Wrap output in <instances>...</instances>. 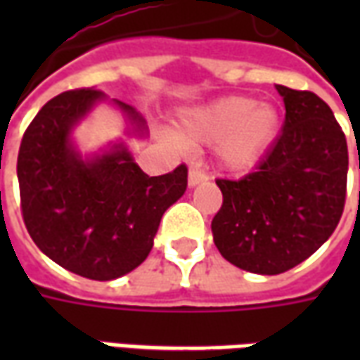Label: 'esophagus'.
I'll use <instances>...</instances> for the list:
<instances>
[{"mask_svg":"<svg viewBox=\"0 0 360 360\" xmlns=\"http://www.w3.org/2000/svg\"><path fill=\"white\" fill-rule=\"evenodd\" d=\"M206 179H208V173L204 172L200 165H191V169H188V185L191 187H195L198 183H204Z\"/></svg>","mask_w":360,"mask_h":360,"instance_id":"obj_1","label":"esophagus"}]
</instances>
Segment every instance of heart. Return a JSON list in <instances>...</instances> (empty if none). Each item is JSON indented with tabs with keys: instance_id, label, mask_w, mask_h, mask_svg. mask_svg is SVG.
<instances>
[{
	"instance_id": "obj_1",
	"label": "heart",
	"mask_w": 360,
	"mask_h": 360,
	"mask_svg": "<svg viewBox=\"0 0 360 360\" xmlns=\"http://www.w3.org/2000/svg\"><path fill=\"white\" fill-rule=\"evenodd\" d=\"M279 111L247 96H229L195 111L183 125L188 141L218 142V156L227 169L245 172L257 164L276 141Z\"/></svg>"
}]
</instances>
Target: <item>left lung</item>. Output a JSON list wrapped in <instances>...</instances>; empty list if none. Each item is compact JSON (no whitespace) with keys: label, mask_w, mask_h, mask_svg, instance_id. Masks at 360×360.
Returning <instances> with one entry per match:
<instances>
[{"label":"left lung","mask_w":360,"mask_h":360,"mask_svg":"<svg viewBox=\"0 0 360 360\" xmlns=\"http://www.w3.org/2000/svg\"><path fill=\"white\" fill-rule=\"evenodd\" d=\"M278 92L283 131L255 172L216 179L224 202L212 219L221 257L264 276L314 255L340 224L347 196V141L330 105L309 90L278 84Z\"/></svg>","instance_id":"left-lung-1"}]
</instances>
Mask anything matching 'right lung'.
I'll return each instance as SVG.
<instances>
[{"mask_svg":"<svg viewBox=\"0 0 360 360\" xmlns=\"http://www.w3.org/2000/svg\"><path fill=\"white\" fill-rule=\"evenodd\" d=\"M100 98L94 89L51 98L22 134L17 177L36 247L65 270L108 281L146 260L164 212L187 188V165L150 177L123 146L84 162L69 134ZM115 103L142 125L134 108Z\"/></svg>","mask_w":360,"mask_h":360,"instance_id":"obj_1","label":"right lung"}]
</instances>
